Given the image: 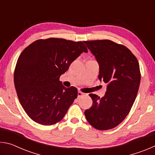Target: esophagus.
I'll return each instance as SVG.
<instances>
[{"label":"esophagus","instance_id":"34e87169","mask_svg":"<svg viewBox=\"0 0 155 155\" xmlns=\"http://www.w3.org/2000/svg\"><path fill=\"white\" fill-rule=\"evenodd\" d=\"M83 95H84V93H83L82 91H78V98H80V97H81Z\"/></svg>","mask_w":155,"mask_h":155}]
</instances>
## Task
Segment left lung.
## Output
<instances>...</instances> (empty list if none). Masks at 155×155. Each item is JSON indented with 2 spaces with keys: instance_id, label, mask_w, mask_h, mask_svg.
<instances>
[{
  "instance_id": "obj_1",
  "label": "left lung",
  "mask_w": 155,
  "mask_h": 155,
  "mask_svg": "<svg viewBox=\"0 0 155 155\" xmlns=\"http://www.w3.org/2000/svg\"><path fill=\"white\" fill-rule=\"evenodd\" d=\"M99 64L100 81L107 83L105 95H89L93 101L85 110L87 122L98 130L119 125L130 112L140 87L141 74L136 57L129 49L109 40L85 41Z\"/></svg>"
}]
</instances>
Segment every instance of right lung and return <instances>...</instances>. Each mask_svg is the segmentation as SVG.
Listing matches in <instances>:
<instances>
[{
    "label": "right lung",
    "mask_w": 155,
    "mask_h": 155,
    "mask_svg": "<svg viewBox=\"0 0 155 155\" xmlns=\"http://www.w3.org/2000/svg\"><path fill=\"white\" fill-rule=\"evenodd\" d=\"M83 52H87L83 41L51 38L33 41L20 54L14 71L15 88L34 122L52 125L64 118L78 91L65 87L59 77Z\"/></svg>",
    "instance_id": "right-lung-1"
}]
</instances>
